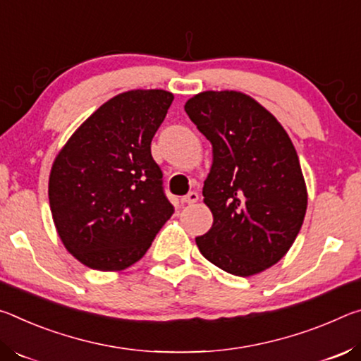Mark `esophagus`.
I'll return each instance as SVG.
<instances>
[{
	"label": "esophagus",
	"mask_w": 361,
	"mask_h": 361,
	"mask_svg": "<svg viewBox=\"0 0 361 361\" xmlns=\"http://www.w3.org/2000/svg\"><path fill=\"white\" fill-rule=\"evenodd\" d=\"M200 200V195L197 193V192H190L187 195V197H184L182 198V203H185V204H193V203H197Z\"/></svg>",
	"instance_id": "34e87169"
}]
</instances>
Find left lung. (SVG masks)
<instances>
[{
    "label": "left lung",
    "instance_id": "8db88e82",
    "mask_svg": "<svg viewBox=\"0 0 361 361\" xmlns=\"http://www.w3.org/2000/svg\"><path fill=\"white\" fill-rule=\"evenodd\" d=\"M184 109L212 145L203 202L212 226L200 252L236 276L275 265L302 227L307 187L296 149L280 121L240 91H203Z\"/></svg>",
    "mask_w": 361,
    "mask_h": 361
}]
</instances>
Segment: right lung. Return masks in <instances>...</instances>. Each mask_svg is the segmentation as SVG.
Segmentation results:
<instances>
[{
	"mask_svg": "<svg viewBox=\"0 0 361 361\" xmlns=\"http://www.w3.org/2000/svg\"><path fill=\"white\" fill-rule=\"evenodd\" d=\"M174 100L133 90L100 105L59 150L49 206L59 238L86 267L120 271L149 250L173 216L150 144Z\"/></svg>",
	"mask_w": 361,
	"mask_h": 361,
	"instance_id": "1",
	"label": "right lung"
}]
</instances>
